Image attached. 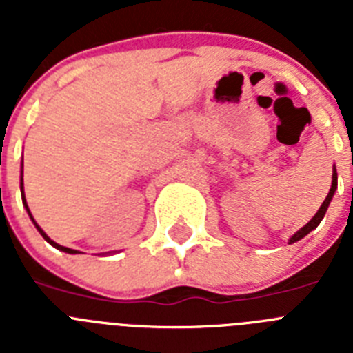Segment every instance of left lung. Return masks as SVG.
Instances as JSON below:
<instances>
[{
    "label": "left lung",
    "mask_w": 353,
    "mask_h": 353,
    "mask_svg": "<svg viewBox=\"0 0 353 353\" xmlns=\"http://www.w3.org/2000/svg\"><path fill=\"white\" fill-rule=\"evenodd\" d=\"M336 189H338V173H336V168H334V171H332V185H330V191H329V194H327V198L323 199L322 207L318 208V212H316V214H314V217H313V219L310 221V223L305 224L304 228H301V230H299V232L295 233V235H293L292 239H290V244H293V242H297V240L304 239V236L307 235V233H310V232H313L314 228H316L318 224L322 223L323 215H325L327 208H329L330 199H332V196H334Z\"/></svg>",
    "instance_id": "obj_1"
}]
</instances>
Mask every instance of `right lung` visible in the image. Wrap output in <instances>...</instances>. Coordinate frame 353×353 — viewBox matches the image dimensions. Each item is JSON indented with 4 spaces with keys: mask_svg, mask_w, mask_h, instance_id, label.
Wrapping results in <instances>:
<instances>
[{
    "mask_svg": "<svg viewBox=\"0 0 353 353\" xmlns=\"http://www.w3.org/2000/svg\"><path fill=\"white\" fill-rule=\"evenodd\" d=\"M21 192H23V203H24V207H26V210H28V214H30L31 221H33V223H35V219H33V215H31L30 208H28V205H26V199H24V191H23V179H21ZM35 226H37V230H39V232H40V235H42V236H43V239L48 240L49 244H51V245H54V248H56V249H60V251H65V252H68V254H76V252H77V251H76V249H68V248H65V245H60V244H56L54 240H51V239H49V236H48V235H46V233H43V232H42V228H40V226H39V224H37V223H35Z\"/></svg>",
    "mask_w": 353,
    "mask_h": 353,
    "instance_id": "1",
    "label": "right lung"
}]
</instances>
